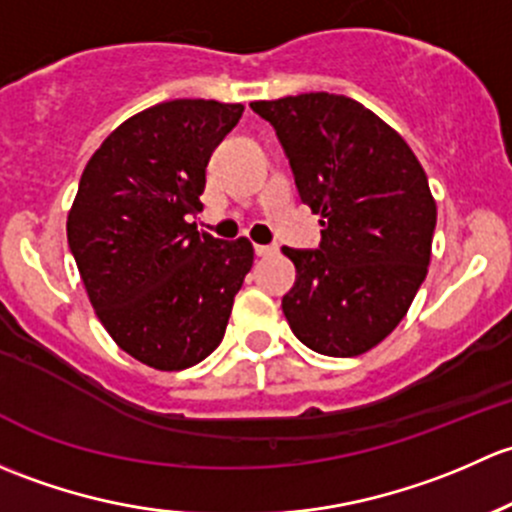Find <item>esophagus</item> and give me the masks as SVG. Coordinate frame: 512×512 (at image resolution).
<instances>
[{"instance_id":"1","label":"esophagus","mask_w":512,"mask_h":512,"mask_svg":"<svg viewBox=\"0 0 512 512\" xmlns=\"http://www.w3.org/2000/svg\"><path fill=\"white\" fill-rule=\"evenodd\" d=\"M254 251H256V256H271V254H276V246H261V244H256Z\"/></svg>"}]
</instances>
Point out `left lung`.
I'll list each match as a JSON object with an SVG mask.
<instances>
[{
    "label": "left lung",
    "mask_w": 512,
    "mask_h": 512,
    "mask_svg": "<svg viewBox=\"0 0 512 512\" xmlns=\"http://www.w3.org/2000/svg\"><path fill=\"white\" fill-rule=\"evenodd\" d=\"M276 128L300 199L320 214V249H288L283 315L310 350L355 357L407 315L429 271L436 202L412 147L365 105L335 93L254 100Z\"/></svg>",
    "instance_id": "left-lung-1"
}]
</instances>
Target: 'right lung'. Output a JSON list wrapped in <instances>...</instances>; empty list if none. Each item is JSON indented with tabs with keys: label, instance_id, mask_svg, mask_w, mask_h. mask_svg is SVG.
<instances>
[{
	"label": "right lung",
	"instance_id": "obj_1",
	"mask_svg": "<svg viewBox=\"0 0 512 512\" xmlns=\"http://www.w3.org/2000/svg\"><path fill=\"white\" fill-rule=\"evenodd\" d=\"M244 105L179 98L125 120L93 152L68 212V246L98 320L120 350L162 372L187 370L224 337L254 266L246 236L199 234L214 147Z\"/></svg>",
	"mask_w": 512,
	"mask_h": 512
}]
</instances>
